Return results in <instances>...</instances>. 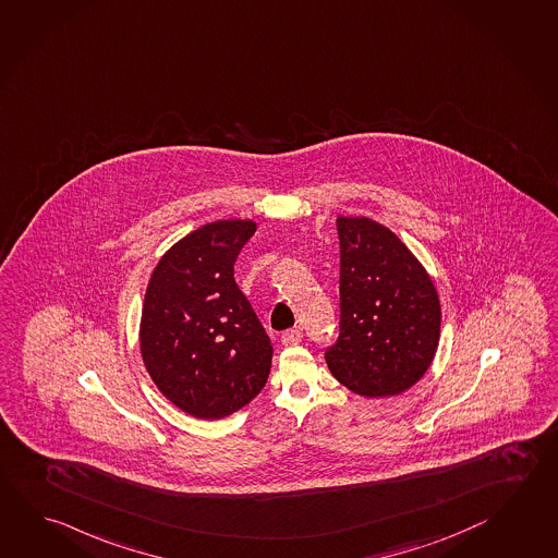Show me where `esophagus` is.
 <instances>
[{
	"mask_svg": "<svg viewBox=\"0 0 558 558\" xmlns=\"http://www.w3.org/2000/svg\"><path fill=\"white\" fill-rule=\"evenodd\" d=\"M301 340H303V332L299 328H291L281 335V344L283 345L299 344Z\"/></svg>",
	"mask_w": 558,
	"mask_h": 558,
	"instance_id": "1",
	"label": "esophagus"
}]
</instances>
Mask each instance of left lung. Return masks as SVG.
Masks as SVG:
<instances>
[{
  "label": "left lung",
  "mask_w": 558,
  "mask_h": 558,
  "mask_svg": "<svg viewBox=\"0 0 558 558\" xmlns=\"http://www.w3.org/2000/svg\"><path fill=\"white\" fill-rule=\"evenodd\" d=\"M340 336L326 350L336 379L364 397L399 396L426 374L440 338L433 279L405 243L364 216L336 218Z\"/></svg>",
  "instance_id": "obj_1"
}]
</instances>
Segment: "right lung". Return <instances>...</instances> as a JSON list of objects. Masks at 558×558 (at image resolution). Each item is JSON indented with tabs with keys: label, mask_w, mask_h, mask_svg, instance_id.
Masks as SVG:
<instances>
[{
	"label": "right lung",
	"mask_w": 558,
	"mask_h": 558,
	"mask_svg": "<svg viewBox=\"0 0 558 558\" xmlns=\"http://www.w3.org/2000/svg\"><path fill=\"white\" fill-rule=\"evenodd\" d=\"M254 220H218L184 235L153 269L143 301V364L184 413L214 421L247 405L269 377L274 345L233 279Z\"/></svg>",
	"instance_id": "right-lung-1"
}]
</instances>
